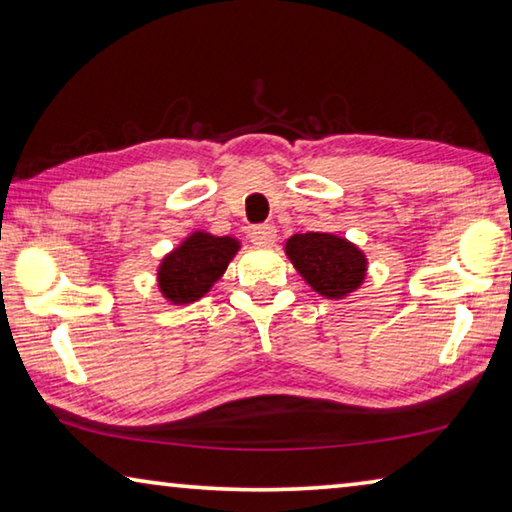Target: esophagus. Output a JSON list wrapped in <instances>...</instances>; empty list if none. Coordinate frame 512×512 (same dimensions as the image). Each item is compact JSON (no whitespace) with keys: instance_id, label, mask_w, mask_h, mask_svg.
I'll return each mask as SVG.
<instances>
[{"instance_id":"esophagus-1","label":"esophagus","mask_w":512,"mask_h":512,"mask_svg":"<svg viewBox=\"0 0 512 512\" xmlns=\"http://www.w3.org/2000/svg\"><path fill=\"white\" fill-rule=\"evenodd\" d=\"M248 237H250V241H253V244H257V246H273L275 239H277V235H275V225H271V223L253 225V228H250V232H248Z\"/></svg>"}]
</instances>
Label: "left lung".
Returning <instances> with one entry per match:
<instances>
[{
	"label": "left lung",
	"mask_w": 512,
	"mask_h": 512,
	"mask_svg": "<svg viewBox=\"0 0 512 512\" xmlns=\"http://www.w3.org/2000/svg\"><path fill=\"white\" fill-rule=\"evenodd\" d=\"M287 255L307 284L325 298H343L366 277L361 250L327 232H305L287 241Z\"/></svg>",
	"instance_id": "obj_1"
}]
</instances>
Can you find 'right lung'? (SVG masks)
Here are the masks:
<instances>
[{
    "instance_id": "add662e5",
    "label": "right lung",
    "mask_w": 512,
    "mask_h": 512,
    "mask_svg": "<svg viewBox=\"0 0 512 512\" xmlns=\"http://www.w3.org/2000/svg\"><path fill=\"white\" fill-rule=\"evenodd\" d=\"M239 244L232 237H212L207 232H194L183 246L162 259L158 282L164 298L173 305H187L203 298L212 284L228 268Z\"/></svg>"
}]
</instances>
